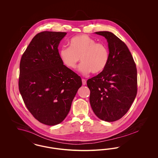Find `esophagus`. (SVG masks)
Wrapping results in <instances>:
<instances>
[{
	"label": "esophagus",
	"mask_w": 158,
	"mask_h": 158,
	"mask_svg": "<svg viewBox=\"0 0 158 158\" xmlns=\"http://www.w3.org/2000/svg\"><path fill=\"white\" fill-rule=\"evenodd\" d=\"M82 81L83 85H85L86 84V81L85 79H82Z\"/></svg>",
	"instance_id": "obj_1"
}]
</instances>
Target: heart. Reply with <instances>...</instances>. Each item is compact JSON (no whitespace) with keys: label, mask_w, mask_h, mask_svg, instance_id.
Listing matches in <instances>:
<instances>
[{"label":"heart","mask_w":158,"mask_h":158,"mask_svg":"<svg viewBox=\"0 0 158 158\" xmlns=\"http://www.w3.org/2000/svg\"><path fill=\"white\" fill-rule=\"evenodd\" d=\"M69 47H63L59 51L62 63L69 69H75L80 60L82 61L79 71L88 75L92 72L97 74L102 72L106 67L110 54L108 48L102 43L85 34L72 38Z\"/></svg>","instance_id":"1"}]
</instances>
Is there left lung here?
I'll return each instance as SVG.
<instances>
[{
	"instance_id": "obj_1",
	"label": "left lung",
	"mask_w": 158,
	"mask_h": 158,
	"mask_svg": "<svg viewBox=\"0 0 158 158\" xmlns=\"http://www.w3.org/2000/svg\"><path fill=\"white\" fill-rule=\"evenodd\" d=\"M95 34L106 38L110 58L105 69L87 81L91 108L102 120L113 122L128 111L137 95V69L127 46L113 33Z\"/></svg>"
}]
</instances>
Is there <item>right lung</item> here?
Wrapping results in <instances>:
<instances>
[{"mask_svg": "<svg viewBox=\"0 0 158 158\" xmlns=\"http://www.w3.org/2000/svg\"><path fill=\"white\" fill-rule=\"evenodd\" d=\"M66 32L44 31L32 38L20 62L19 89L32 115L54 126L68 115L82 79L63 64L58 50Z\"/></svg>", "mask_w": 158, "mask_h": 158, "instance_id": "add662e5", "label": "right lung"}]
</instances>
